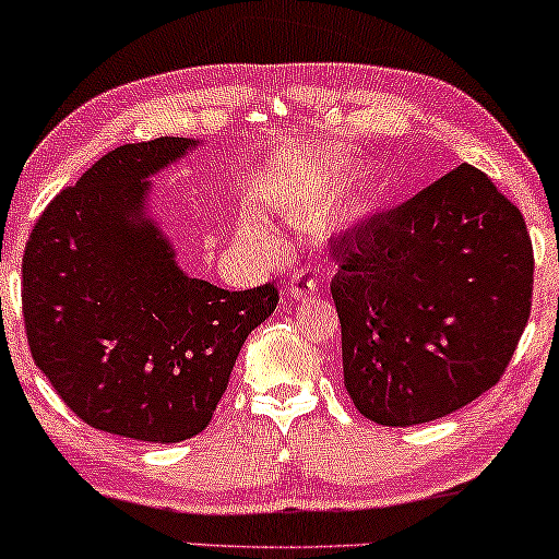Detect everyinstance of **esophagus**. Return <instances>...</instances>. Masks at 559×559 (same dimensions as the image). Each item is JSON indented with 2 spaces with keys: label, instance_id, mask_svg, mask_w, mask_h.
<instances>
[{
  "label": "esophagus",
  "instance_id": "1",
  "mask_svg": "<svg viewBox=\"0 0 559 559\" xmlns=\"http://www.w3.org/2000/svg\"><path fill=\"white\" fill-rule=\"evenodd\" d=\"M317 292V278L309 273H294L292 281H288V294L294 299H307V296H314Z\"/></svg>",
  "mask_w": 559,
  "mask_h": 559
}]
</instances>
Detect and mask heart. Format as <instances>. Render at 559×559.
Wrapping results in <instances>:
<instances>
[{
    "mask_svg": "<svg viewBox=\"0 0 559 559\" xmlns=\"http://www.w3.org/2000/svg\"><path fill=\"white\" fill-rule=\"evenodd\" d=\"M242 235L247 239H255V242H271V229L265 227L263 218H258L255 214H247L242 222Z\"/></svg>",
    "mask_w": 559,
    "mask_h": 559,
    "instance_id": "1",
    "label": "heart"
}]
</instances>
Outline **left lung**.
Instances as JSON below:
<instances>
[{"mask_svg":"<svg viewBox=\"0 0 559 559\" xmlns=\"http://www.w3.org/2000/svg\"><path fill=\"white\" fill-rule=\"evenodd\" d=\"M353 405L407 428L498 384L528 322L526 222L485 173L459 165L332 252Z\"/></svg>","mask_w":559,"mask_h":559,"instance_id":"1","label":"left lung"}]
</instances>
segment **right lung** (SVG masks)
<instances>
[{
	"mask_svg": "<svg viewBox=\"0 0 559 559\" xmlns=\"http://www.w3.org/2000/svg\"><path fill=\"white\" fill-rule=\"evenodd\" d=\"M154 139L105 154L40 214L23 258L33 361L87 426L150 443L201 433L273 284L227 292L178 265L152 178L198 150Z\"/></svg>",
	"mask_w": 559,
	"mask_h": 559,
	"instance_id": "obj_1",
	"label": "right lung"
}]
</instances>
